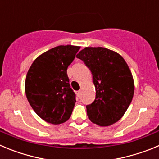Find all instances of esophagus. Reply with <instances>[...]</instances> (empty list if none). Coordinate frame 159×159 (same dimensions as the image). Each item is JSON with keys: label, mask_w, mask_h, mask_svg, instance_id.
Masks as SVG:
<instances>
[{"label": "esophagus", "mask_w": 159, "mask_h": 159, "mask_svg": "<svg viewBox=\"0 0 159 159\" xmlns=\"http://www.w3.org/2000/svg\"><path fill=\"white\" fill-rule=\"evenodd\" d=\"M76 94H77V95H78L79 97H80V95H81V91H80H80H77Z\"/></svg>", "instance_id": "1"}]
</instances>
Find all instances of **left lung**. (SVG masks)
Listing matches in <instances>:
<instances>
[{
    "label": "left lung",
    "instance_id": "1",
    "mask_svg": "<svg viewBox=\"0 0 159 159\" xmlns=\"http://www.w3.org/2000/svg\"><path fill=\"white\" fill-rule=\"evenodd\" d=\"M92 73L95 99L88 105L87 114L93 123L107 127L127 111L134 92V82L122 56L102 47H87L76 56Z\"/></svg>",
    "mask_w": 159,
    "mask_h": 159
}]
</instances>
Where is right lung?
<instances>
[{"mask_svg": "<svg viewBox=\"0 0 159 159\" xmlns=\"http://www.w3.org/2000/svg\"><path fill=\"white\" fill-rule=\"evenodd\" d=\"M80 47L60 45L40 55L25 79V94L29 104L43 120L57 125L68 120L75 104L70 88L67 67Z\"/></svg>", "mask_w": 159, "mask_h": 159, "instance_id": "right-lung-1", "label": "right lung"}]
</instances>
